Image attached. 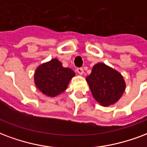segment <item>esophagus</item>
Masks as SVG:
<instances>
[{
	"label": "esophagus",
	"mask_w": 147,
	"mask_h": 147,
	"mask_svg": "<svg viewBox=\"0 0 147 147\" xmlns=\"http://www.w3.org/2000/svg\"><path fill=\"white\" fill-rule=\"evenodd\" d=\"M76 71H77V72H78L80 76H82V74H83V72H84V71H83V69H82V68H78L76 69Z\"/></svg>",
	"instance_id": "obj_1"
}]
</instances>
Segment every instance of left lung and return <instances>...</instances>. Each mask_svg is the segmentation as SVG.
<instances>
[{"mask_svg": "<svg viewBox=\"0 0 147 147\" xmlns=\"http://www.w3.org/2000/svg\"><path fill=\"white\" fill-rule=\"evenodd\" d=\"M96 100L104 107L117 103L125 90L122 75L104 63H97L86 78Z\"/></svg>", "mask_w": 147, "mask_h": 147, "instance_id": "obj_1", "label": "left lung"}]
</instances>
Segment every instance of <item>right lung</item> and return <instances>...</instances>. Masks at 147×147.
Returning <instances> with one entry per match:
<instances>
[{
    "mask_svg": "<svg viewBox=\"0 0 147 147\" xmlns=\"http://www.w3.org/2000/svg\"><path fill=\"white\" fill-rule=\"evenodd\" d=\"M76 73L69 68H64L57 58L38 66L34 73V83L45 96H57L67 90Z\"/></svg>",
    "mask_w": 147,
    "mask_h": 147,
    "instance_id": "add662e5",
    "label": "right lung"
}]
</instances>
